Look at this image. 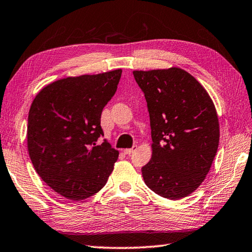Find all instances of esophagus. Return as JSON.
Returning a JSON list of instances; mask_svg holds the SVG:
<instances>
[{"mask_svg": "<svg viewBox=\"0 0 252 252\" xmlns=\"http://www.w3.org/2000/svg\"><path fill=\"white\" fill-rule=\"evenodd\" d=\"M137 149V146H134L132 148H128V149H124V154L125 155H130L134 153V151Z\"/></svg>", "mask_w": 252, "mask_h": 252, "instance_id": "34e87169", "label": "esophagus"}]
</instances>
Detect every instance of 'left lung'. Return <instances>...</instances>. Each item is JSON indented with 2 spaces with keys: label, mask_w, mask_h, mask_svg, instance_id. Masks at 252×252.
Listing matches in <instances>:
<instances>
[{
  "label": "left lung",
  "mask_w": 252,
  "mask_h": 252,
  "mask_svg": "<svg viewBox=\"0 0 252 252\" xmlns=\"http://www.w3.org/2000/svg\"><path fill=\"white\" fill-rule=\"evenodd\" d=\"M145 94L153 156L141 168L147 187L179 200L200 187L211 169L220 124L214 103L197 80L180 68L134 71Z\"/></svg>",
  "instance_id": "1"
}]
</instances>
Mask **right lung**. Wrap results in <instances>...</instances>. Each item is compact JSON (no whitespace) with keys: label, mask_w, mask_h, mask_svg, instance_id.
Returning a JSON list of instances; mask_svg holds the SVG:
<instances>
[{"label":"right lung","mask_w":252,"mask_h":252,"mask_svg":"<svg viewBox=\"0 0 252 252\" xmlns=\"http://www.w3.org/2000/svg\"><path fill=\"white\" fill-rule=\"evenodd\" d=\"M122 70L58 80L37 94L28 114L27 147L36 172L68 200L101 189L118 158L101 127L104 106L114 96Z\"/></svg>","instance_id":"1"}]
</instances>
